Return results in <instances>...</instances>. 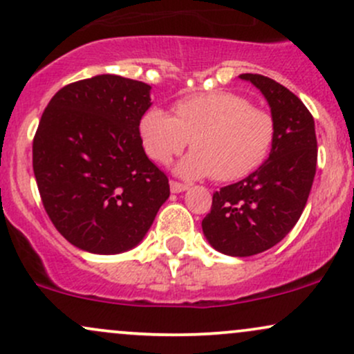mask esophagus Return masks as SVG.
Wrapping results in <instances>:
<instances>
[{
    "label": "esophagus",
    "instance_id": "34e87169",
    "mask_svg": "<svg viewBox=\"0 0 354 354\" xmlns=\"http://www.w3.org/2000/svg\"><path fill=\"white\" fill-rule=\"evenodd\" d=\"M169 188H171V193H183V191L188 189L189 186L183 185V183H178V181H169Z\"/></svg>",
    "mask_w": 354,
    "mask_h": 354
}]
</instances>
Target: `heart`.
<instances>
[{
    "mask_svg": "<svg viewBox=\"0 0 354 354\" xmlns=\"http://www.w3.org/2000/svg\"><path fill=\"white\" fill-rule=\"evenodd\" d=\"M173 113L148 109L141 116L140 136L146 154L160 165H168L191 140L193 151L176 166L186 180H243L265 163L273 148V115L236 93L188 96L174 103Z\"/></svg>",
    "mask_w": 354,
    "mask_h": 354,
    "instance_id": "heart-1",
    "label": "heart"
}]
</instances>
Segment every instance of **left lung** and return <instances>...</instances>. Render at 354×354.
<instances>
[{
    "instance_id": "1",
    "label": "left lung",
    "mask_w": 354,
    "mask_h": 354,
    "mask_svg": "<svg viewBox=\"0 0 354 354\" xmlns=\"http://www.w3.org/2000/svg\"><path fill=\"white\" fill-rule=\"evenodd\" d=\"M265 96L276 123L268 160L245 180L213 194L203 233L223 254L253 256L278 245L301 216L318 160L315 120L303 101L283 84L245 73Z\"/></svg>"
}]
</instances>
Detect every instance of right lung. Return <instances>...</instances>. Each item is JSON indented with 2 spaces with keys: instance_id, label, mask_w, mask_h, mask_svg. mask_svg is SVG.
<instances>
[{
  "instance_id": "obj_1",
  "label": "right lung",
  "mask_w": 354,
  "mask_h": 354,
  "mask_svg": "<svg viewBox=\"0 0 354 354\" xmlns=\"http://www.w3.org/2000/svg\"><path fill=\"white\" fill-rule=\"evenodd\" d=\"M151 86L98 75L61 88L33 140V171L48 216L71 245L124 253L169 198L166 174L146 156L141 116Z\"/></svg>"
}]
</instances>
